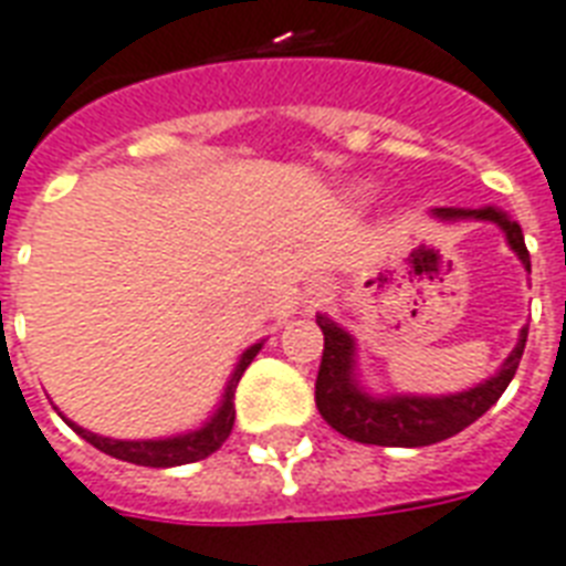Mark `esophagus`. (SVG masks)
<instances>
[{
    "label": "esophagus",
    "mask_w": 566,
    "mask_h": 566,
    "mask_svg": "<svg viewBox=\"0 0 566 566\" xmlns=\"http://www.w3.org/2000/svg\"><path fill=\"white\" fill-rule=\"evenodd\" d=\"M323 293H326V291H323V287H321V291H317V293H314V300H312V302H317V300H321V296H323Z\"/></svg>",
    "instance_id": "obj_1"
}]
</instances>
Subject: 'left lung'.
<instances>
[{
    "mask_svg": "<svg viewBox=\"0 0 566 566\" xmlns=\"http://www.w3.org/2000/svg\"><path fill=\"white\" fill-rule=\"evenodd\" d=\"M439 222H493L502 228L504 240L511 245L523 266L532 273V258L525 249L523 228L499 207H437L430 210ZM317 326L323 329V359L314 382L317 409L326 424L335 427L340 437L361 442V446L386 448H421L457 437L460 430L478 421L504 388L511 386L513 374L523 359L528 326L520 329L516 347L502 361L493 377L478 382L474 388L454 391V395H370L361 386L356 368V338L338 323L317 314Z\"/></svg>",
    "mask_w": 566,
    "mask_h": 566,
    "instance_id": "left-lung-1",
    "label": "left lung"
}]
</instances>
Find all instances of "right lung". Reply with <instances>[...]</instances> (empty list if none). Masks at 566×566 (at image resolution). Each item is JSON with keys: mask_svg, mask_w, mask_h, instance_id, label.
<instances>
[{"mask_svg": "<svg viewBox=\"0 0 566 566\" xmlns=\"http://www.w3.org/2000/svg\"><path fill=\"white\" fill-rule=\"evenodd\" d=\"M264 347V340H258L252 344L249 350H243L240 361L231 370V379H228L226 395L219 400V407L210 418H207L205 424L198 427V430H189V433H178V437H166V439H109V437H97L92 430H85V427L73 424L67 416H59L67 421V424L80 433L85 442H92L97 451L103 454L115 457V460H127V463L136 465H150V469H171V465H187L196 463V460H205L216 451V448L222 446L228 437H231V427H234V391L237 382L243 377V370L252 365V359L258 356V350Z\"/></svg>", "mask_w": 566, "mask_h": 566, "instance_id": "add662e5", "label": "right lung"}]
</instances>
